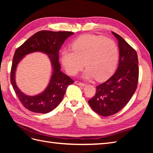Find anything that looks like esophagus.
Instances as JSON below:
<instances>
[{"label": "esophagus", "instance_id": "esophagus-1", "mask_svg": "<svg viewBox=\"0 0 153 153\" xmlns=\"http://www.w3.org/2000/svg\"><path fill=\"white\" fill-rule=\"evenodd\" d=\"M75 83H76V84H77V85H78L79 86H82V87H84V86L86 85L85 83H82V82H78V81H76V82H75Z\"/></svg>", "mask_w": 153, "mask_h": 153}]
</instances>
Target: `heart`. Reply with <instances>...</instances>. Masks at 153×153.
Wrapping results in <instances>:
<instances>
[{
	"label": "heart",
	"instance_id": "1",
	"mask_svg": "<svg viewBox=\"0 0 153 153\" xmlns=\"http://www.w3.org/2000/svg\"><path fill=\"white\" fill-rule=\"evenodd\" d=\"M71 48L73 51L65 50L61 54L62 64L69 74H76L85 66L83 78L95 77L98 82H104L115 71L119 50L113 40L99 35H83L73 42Z\"/></svg>",
	"mask_w": 153,
	"mask_h": 153
}]
</instances>
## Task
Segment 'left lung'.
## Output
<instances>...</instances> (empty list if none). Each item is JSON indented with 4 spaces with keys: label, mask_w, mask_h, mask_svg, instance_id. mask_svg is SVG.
<instances>
[{
    "label": "left lung",
    "mask_w": 153,
    "mask_h": 153,
    "mask_svg": "<svg viewBox=\"0 0 153 153\" xmlns=\"http://www.w3.org/2000/svg\"><path fill=\"white\" fill-rule=\"evenodd\" d=\"M112 33L119 47L118 68L110 78L97 87L95 95L88 101L94 111L102 116L114 114L128 103L137 89L139 78L137 53L121 36Z\"/></svg>",
    "instance_id": "8db88e82"
}]
</instances>
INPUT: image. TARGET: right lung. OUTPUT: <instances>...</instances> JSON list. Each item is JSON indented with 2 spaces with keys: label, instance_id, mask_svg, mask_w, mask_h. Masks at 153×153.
Returning <instances> with one entry per match:
<instances>
[{
  "label": "right lung",
  "instance_id": "add662e5",
  "mask_svg": "<svg viewBox=\"0 0 153 153\" xmlns=\"http://www.w3.org/2000/svg\"><path fill=\"white\" fill-rule=\"evenodd\" d=\"M71 31H41L35 33L15 51L11 68L10 80L19 101L25 108L35 113L47 114L59 105L66 93L67 87L74 83L69 76L60 70L58 53ZM41 51L50 58L52 74L48 85L43 92L34 96L25 95L16 85L15 72L18 64L27 54Z\"/></svg>",
  "mask_w": 153,
  "mask_h": 153
}]
</instances>
